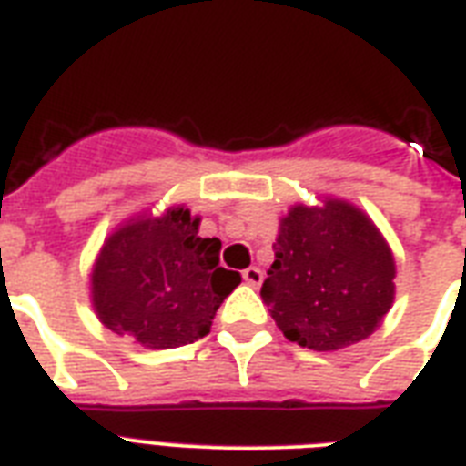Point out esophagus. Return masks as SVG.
<instances>
[{"label": "esophagus", "instance_id": "34e87169", "mask_svg": "<svg viewBox=\"0 0 466 466\" xmlns=\"http://www.w3.org/2000/svg\"><path fill=\"white\" fill-rule=\"evenodd\" d=\"M241 276H244V280H247V283L251 285V288H258V285L263 283V270L256 268V266H248V268L244 270Z\"/></svg>", "mask_w": 466, "mask_h": 466}]
</instances>
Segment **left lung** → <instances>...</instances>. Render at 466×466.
Wrapping results in <instances>:
<instances>
[{
  "label": "left lung",
  "instance_id": "obj_1",
  "mask_svg": "<svg viewBox=\"0 0 466 466\" xmlns=\"http://www.w3.org/2000/svg\"><path fill=\"white\" fill-rule=\"evenodd\" d=\"M276 261L263 280V305L283 336L333 353L360 343L394 305L397 261L365 210L346 198L295 203L278 222Z\"/></svg>",
  "mask_w": 466,
  "mask_h": 466
}]
</instances>
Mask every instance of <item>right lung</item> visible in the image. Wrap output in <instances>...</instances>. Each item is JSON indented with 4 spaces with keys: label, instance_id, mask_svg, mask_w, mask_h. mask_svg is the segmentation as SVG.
<instances>
[{
    "label": "right lung",
    "instance_id": "obj_1",
    "mask_svg": "<svg viewBox=\"0 0 466 466\" xmlns=\"http://www.w3.org/2000/svg\"><path fill=\"white\" fill-rule=\"evenodd\" d=\"M186 205L142 210L113 227L89 273L98 321L149 350L203 339L222 299L241 283L219 266L218 237H200Z\"/></svg>",
    "mask_w": 466,
    "mask_h": 466
}]
</instances>
